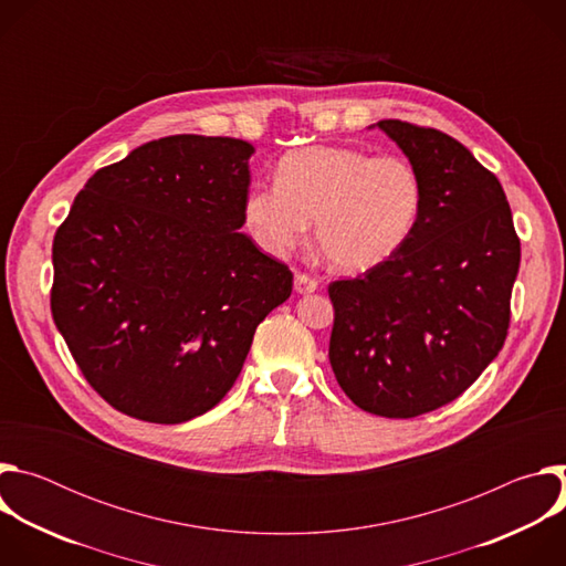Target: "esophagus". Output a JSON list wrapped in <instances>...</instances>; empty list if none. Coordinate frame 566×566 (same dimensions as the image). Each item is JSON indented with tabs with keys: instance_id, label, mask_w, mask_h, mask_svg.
Segmentation results:
<instances>
[{
	"instance_id": "obj_1",
	"label": "esophagus",
	"mask_w": 566,
	"mask_h": 566,
	"mask_svg": "<svg viewBox=\"0 0 566 566\" xmlns=\"http://www.w3.org/2000/svg\"><path fill=\"white\" fill-rule=\"evenodd\" d=\"M293 286L297 293H313L317 289V280L308 277L306 273H295L293 277Z\"/></svg>"
}]
</instances>
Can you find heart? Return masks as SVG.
<instances>
[{
    "instance_id": "heart-1",
    "label": "heart",
    "mask_w": 566,
    "mask_h": 566,
    "mask_svg": "<svg viewBox=\"0 0 566 566\" xmlns=\"http://www.w3.org/2000/svg\"><path fill=\"white\" fill-rule=\"evenodd\" d=\"M423 201L421 175L406 156L311 145L280 158L275 186L255 184L249 190L244 223L266 253L280 258L315 221L322 255L338 271L358 273L408 244Z\"/></svg>"
}]
</instances>
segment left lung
Returning <instances> with one entry per match:
<instances>
[{"mask_svg": "<svg viewBox=\"0 0 566 566\" xmlns=\"http://www.w3.org/2000/svg\"><path fill=\"white\" fill-rule=\"evenodd\" d=\"M419 170L421 219L387 262L329 284V360L365 412L412 419L461 396L504 347L520 239L504 188L452 136L376 123Z\"/></svg>", "mask_w": 566, "mask_h": 566, "instance_id": "obj_1", "label": "left lung"}]
</instances>
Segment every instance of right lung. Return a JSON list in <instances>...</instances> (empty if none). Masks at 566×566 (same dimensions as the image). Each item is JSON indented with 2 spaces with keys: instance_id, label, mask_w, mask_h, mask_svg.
<instances>
[{
  "instance_id": "1",
  "label": "right lung",
  "mask_w": 566,
  "mask_h": 566,
  "mask_svg": "<svg viewBox=\"0 0 566 566\" xmlns=\"http://www.w3.org/2000/svg\"><path fill=\"white\" fill-rule=\"evenodd\" d=\"M253 151L226 136L149 140L98 170L55 232V327L127 417L170 426L212 410L291 295L289 266L239 232Z\"/></svg>"
}]
</instances>
